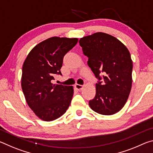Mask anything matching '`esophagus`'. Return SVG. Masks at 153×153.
Segmentation results:
<instances>
[{
    "label": "esophagus",
    "mask_w": 153,
    "mask_h": 153,
    "mask_svg": "<svg viewBox=\"0 0 153 153\" xmlns=\"http://www.w3.org/2000/svg\"><path fill=\"white\" fill-rule=\"evenodd\" d=\"M75 87H76V89H77L78 90H80L81 89H82V88H83V85L77 84L75 85Z\"/></svg>",
    "instance_id": "34e87169"
}]
</instances>
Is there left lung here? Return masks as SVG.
<instances>
[{
    "instance_id": "left-lung-1",
    "label": "left lung",
    "mask_w": 153,
    "mask_h": 153,
    "mask_svg": "<svg viewBox=\"0 0 153 153\" xmlns=\"http://www.w3.org/2000/svg\"><path fill=\"white\" fill-rule=\"evenodd\" d=\"M79 43L98 79L90 107L101 115L117 113L126 104L132 84L133 64L128 49L116 38L102 32L83 37Z\"/></svg>"
}]
</instances>
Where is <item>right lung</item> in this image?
<instances>
[{"label":"right lung","instance_id":"add662e5","mask_svg":"<svg viewBox=\"0 0 153 153\" xmlns=\"http://www.w3.org/2000/svg\"><path fill=\"white\" fill-rule=\"evenodd\" d=\"M77 38L53 37L38 44L23 65L22 87L27 105L36 115L53 121L66 112L74 95L71 86L53 84L63 57L77 43Z\"/></svg>","mask_w":153,"mask_h":153}]
</instances>
